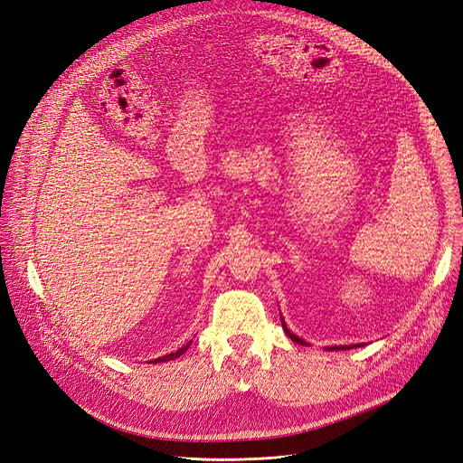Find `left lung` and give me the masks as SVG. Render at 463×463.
Returning <instances> with one entry per match:
<instances>
[{
  "label": "left lung",
  "instance_id": "1",
  "mask_svg": "<svg viewBox=\"0 0 463 463\" xmlns=\"http://www.w3.org/2000/svg\"><path fill=\"white\" fill-rule=\"evenodd\" d=\"M282 328H284V332H286V335L292 339V341H296V344H299V345H307V341H303L301 337H298L296 334H292L288 330V326L284 324V318H282ZM353 347H361V345H339V347H328L330 351H337V349H341V351H347V349H353Z\"/></svg>",
  "mask_w": 463,
  "mask_h": 463
}]
</instances>
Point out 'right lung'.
I'll return each instance as SVG.
<instances>
[{
  "label": "right lung",
  "mask_w": 463,
  "mask_h": 463,
  "mask_svg": "<svg viewBox=\"0 0 463 463\" xmlns=\"http://www.w3.org/2000/svg\"><path fill=\"white\" fill-rule=\"evenodd\" d=\"M193 344V341H188V344L186 345H183L181 349H177L175 353H169V354H165V356H160V358H154V364H158V363H165V361H174V358H177V356H181L186 349H188V345H191Z\"/></svg>",
  "instance_id": "obj_1"
}]
</instances>
